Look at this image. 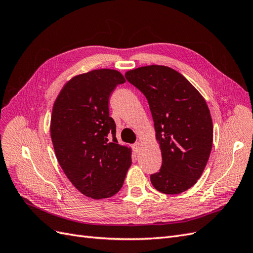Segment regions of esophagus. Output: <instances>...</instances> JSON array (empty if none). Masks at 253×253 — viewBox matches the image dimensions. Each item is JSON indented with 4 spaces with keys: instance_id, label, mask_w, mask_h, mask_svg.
Here are the masks:
<instances>
[{
    "instance_id": "34e87169",
    "label": "esophagus",
    "mask_w": 253,
    "mask_h": 253,
    "mask_svg": "<svg viewBox=\"0 0 253 253\" xmlns=\"http://www.w3.org/2000/svg\"><path fill=\"white\" fill-rule=\"evenodd\" d=\"M139 150H140V144H139V142H136L135 144H133V151H134L135 154H138Z\"/></svg>"
}]
</instances>
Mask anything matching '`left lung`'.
Here are the masks:
<instances>
[{
	"instance_id": "8db88e82",
	"label": "left lung",
	"mask_w": 253,
	"mask_h": 253,
	"mask_svg": "<svg viewBox=\"0 0 253 253\" xmlns=\"http://www.w3.org/2000/svg\"><path fill=\"white\" fill-rule=\"evenodd\" d=\"M126 78L147 98L162 150V168L151 175L153 187L165 194L185 192L201 177L211 153L208 105L192 84L168 66L138 67Z\"/></svg>"
}]
</instances>
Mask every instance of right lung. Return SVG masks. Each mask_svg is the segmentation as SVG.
<instances>
[{
	"label": "right lung",
	"mask_w": 253,
	"mask_h": 253,
	"mask_svg": "<svg viewBox=\"0 0 253 253\" xmlns=\"http://www.w3.org/2000/svg\"><path fill=\"white\" fill-rule=\"evenodd\" d=\"M126 82L115 70L78 75L61 89L52 108L50 137L66 177L82 194L102 200L121 189L131 149L118 144L109 100Z\"/></svg>",
	"instance_id": "obj_1"
}]
</instances>
